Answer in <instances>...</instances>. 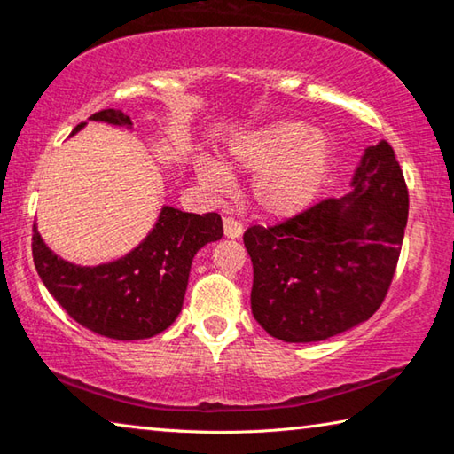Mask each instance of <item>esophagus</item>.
<instances>
[{
    "instance_id": "34e87169",
    "label": "esophagus",
    "mask_w": 454,
    "mask_h": 454,
    "mask_svg": "<svg viewBox=\"0 0 454 454\" xmlns=\"http://www.w3.org/2000/svg\"><path fill=\"white\" fill-rule=\"evenodd\" d=\"M242 232H244V226L236 218H230V216L224 218V234L228 238H238L242 236Z\"/></svg>"
}]
</instances>
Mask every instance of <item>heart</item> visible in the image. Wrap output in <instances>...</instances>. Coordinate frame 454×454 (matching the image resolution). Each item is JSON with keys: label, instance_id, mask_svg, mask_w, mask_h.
<instances>
[{"label": "heart", "instance_id": "obj_1", "mask_svg": "<svg viewBox=\"0 0 454 454\" xmlns=\"http://www.w3.org/2000/svg\"><path fill=\"white\" fill-rule=\"evenodd\" d=\"M230 164L256 174L250 194L260 210L286 218L309 208L318 196L333 164V148L320 129H309L302 121H278L230 145ZM196 172L212 190L228 180L224 168L214 162H198Z\"/></svg>", "mask_w": 454, "mask_h": 454}]
</instances>
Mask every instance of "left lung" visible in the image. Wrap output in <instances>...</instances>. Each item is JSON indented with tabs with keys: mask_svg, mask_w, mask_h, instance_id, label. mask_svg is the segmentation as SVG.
I'll list each match as a JSON object with an SVG mask.
<instances>
[{
	"mask_svg": "<svg viewBox=\"0 0 454 454\" xmlns=\"http://www.w3.org/2000/svg\"><path fill=\"white\" fill-rule=\"evenodd\" d=\"M409 190L387 140L366 148L340 200H320L274 226L244 232L252 314L284 342H317L372 317L401 256Z\"/></svg>",
	"mask_w": 454,
	"mask_h": 454,
	"instance_id": "obj_1",
	"label": "left lung"
}]
</instances>
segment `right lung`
<instances>
[{
  "mask_svg": "<svg viewBox=\"0 0 454 454\" xmlns=\"http://www.w3.org/2000/svg\"><path fill=\"white\" fill-rule=\"evenodd\" d=\"M90 120L132 126L121 110H99ZM86 124H78L74 134ZM224 234L216 212L188 214L164 206L144 242L124 258L75 266L43 244L34 224L35 270L61 309L91 333L116 340H142L172 325L182 310L196 252Z\"/></svg>",
  "mask_w": 454,
  "mask_h": 454,
  "instance_id": "obj_1",
  "label": "right lung"
}]
</instances>
